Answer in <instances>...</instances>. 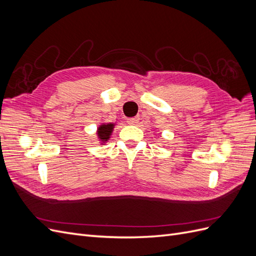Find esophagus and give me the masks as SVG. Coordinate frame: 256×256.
Returning <instances> with one entry per match:
<instances>
[{"instance_id": "34e87169", "label": "esophagus", "mask_w": 256, "mask_h": 256, "mask_svg": "<svg viewBox=\"0 0 256 256\" xmlns=\"http://www.w3.org/2000/svg\"><path fill=\"white\" fill-rule=\"evenodd\" d=\"M138 120H140V118H138V116H136V118H131L127 120L128 124H130V125H136Z\"/></svg>"}]
</instances>
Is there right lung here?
Returning <instances> with one entry per match:
<instances>
[{"mask_svg":"<svg viewBox=\"0 0 256 256\" xmlns=\"http://www.w3.org/2000/svg\"><path fill=\"white\" fill-rule=\"evenodd\" d=\"M115 124L113 122H104L97 128V136L99 138V141L102 142V144H104L110 140L111 134L113 132Z\"/></svg>","mask_w":256,"mask_h":256,"instance_id":"right-lung-1","label":"right lung"}]
</instances>
